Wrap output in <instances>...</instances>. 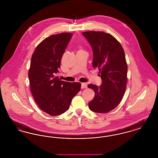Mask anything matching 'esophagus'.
<instances>
[{
    "label": "esophagus",
    "mask_w": 158,
    "mask_h": 158,
    "mask_svg": "<svg viewBox=\"0 0 158 158\" xmlns=\"http://www.w3.org/2000/svg\"><path fill=\"white\" fill-rule=\"evenodd\" d=\"M87 88V85L85 83H81V88L82 89H85Z\"/></svg>",
    "instance_id": "esophagus-1"
}]
</instances>
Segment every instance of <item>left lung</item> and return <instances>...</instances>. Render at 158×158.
<instances>
[{
	"mask_svg": "<svg viewBox=\"0 0 158 158\" xmlns=\"http://www.w3.org/2000/svg\"><path fill=\"white\" fill-rule=\"evenodd\" d=\"M82 35L92 49V66L101 73V85L89 84L95 97L88 104L93 112L106 113L120 104L126 89L127 64L120 43L110 34L87 31Z\"/></svg>",
	"mask_w": 158,
	"mask_h": 158,
	"instance_id": "1",
	"label": "left lung"
}]
</instances>
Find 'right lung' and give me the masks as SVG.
Here are the masks:
<instances>
[{"mask_svg":"<svg viewBox=\"0 0 158 158\" xmlns=\"http://www.w3.org/2000/svg\"><path fill=\"white\" fill-rule=\"evenodd\" d=\"M72 35L60 33L46 38L31 57L28 72L31 93L40 108L53 116L68 111L72 99L81 89V83L65 82L56 76Z\"/></svg>","mask_w":158,"mask_h":158,"instance_id":"1","label":"right lung"}]
</instances>
